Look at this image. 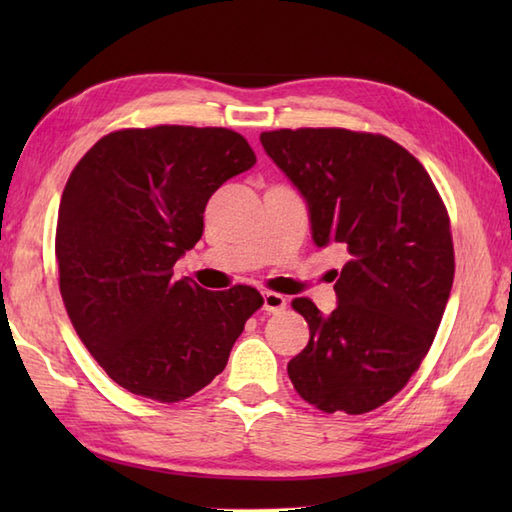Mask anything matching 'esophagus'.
<instances>
[{"label": "esophagus", "mask_w": 512, "mask_h": 512, "mask_svg": "<svg viewBox=\"0 0 512 512\" xmlns=\"http://www.w3.org/2000/svg\"><path fill=\"white\" fill-rule=\"evenodd\" d=\"M262 299H264V310L266 312H281L286 308V297L284 295H277V292H264L262 295Z\"/></svg>", "instance_id": "obj_1"}]
</instances>
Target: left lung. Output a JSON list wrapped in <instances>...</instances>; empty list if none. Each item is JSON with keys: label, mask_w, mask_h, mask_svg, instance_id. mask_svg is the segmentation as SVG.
Instances as JSON below:
<instances>
[{"label": "left lung", "mask_w": 512, "mask_h": 512, "mask_svg": "<svg viewBox=\"0 0 512 512\" xmlns=\"http://www.w3.org/2000/svg\"><path fill=\"white\" fill-rule=\"evenodd\" d=\"M259 140L306 200L314 244L350 255L330 314L306 297L292 301L310 341L288 376L325 413L372 411L407 385L447 308V209L420 162L387 136L306 127Z\"/></svg>", "instance_id": "1"}]
</instances>
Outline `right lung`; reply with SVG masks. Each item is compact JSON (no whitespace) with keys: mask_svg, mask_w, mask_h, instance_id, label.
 <instances>
[{"mask_svg":"<svg viewBox=\"0 0 512 512\" xmlns=\"http://www.w3.org/2000/svg\"><path fill=\"white\" fill-rule=\"evenodd\" d=\"M255 160L231 129L158 125L103 136L70 173L54 246L61 297L96 363L132 394L178 402L209 385L264 303L250 286L173 279L206 202Z\"/></svg>","mask_w":512,"mask_h":512,"instance_id":"right-lung-1","label":"right lung"}]
</instances>
